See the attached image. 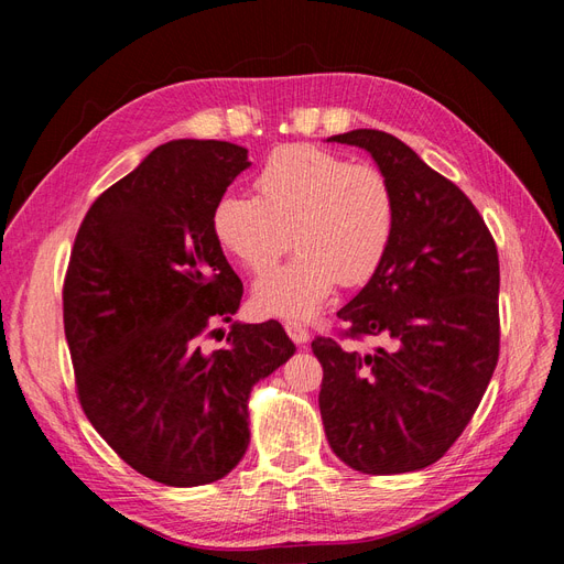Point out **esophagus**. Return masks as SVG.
<instances>
[{
  "mask_svg": "<svg viewBox=\"0 0 564 564\" xmlns=\"http://www.w3.org/2000/svg\"><path fill=\"white\" fill-rule=\"evenodd\" d=\"M284 329H286L289 338H292L296 346H305V344H308V340H311V332L305 329V324H301V322H296V319H286V322H284Z\"/></svg>",
  "mask_w": 564,
  "mask_h": 564,
  "instance_id": "34e87169",
  "label": "esophagus"
}]
</instances>
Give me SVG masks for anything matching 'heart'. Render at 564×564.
I'll return each mask as SVG.
<instances>
[{
	"label": "heart",
	"instance_id": "obj_1",
	"mask_svg": "<svg viewBox=\"0 0 564 564\" xmlns=\"http://www.w3.org/2000/svg\"><path fill=\"white\" fill-rule=\"evenodd\" d=\"M216 240L261 275L292 245L299 253L256 282L268 315H315L336 284H365L386 259L395 226V197L371 164H350L315 145L272 152L256 176V197L228 193L216 202Z\"/></svg>",
	"mask_w": 564,
	"mask_h": 564
}]
</instances>
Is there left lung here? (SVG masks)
Returning a JSON list of instances; mask_svg holds the SVG:
<instances>
[{
    "label": "left lung",
    "instance_id": "left-lung-1",
    "mask_svg": "<svg viewBox=\"0 0 564 564\" xmlns=\"http://www.w3.org/2000/svg\"><path fill=\"white\" fill-rule=\"evenodd\" d=\"M395 197L386 259L336 315L344 338L381 336L373 352L317 336L319 414L329 447L367 475L435 464L464 433L499 362V253L458 187L395 135L355 129Z\"/></svg>",
    "mask_w": 564,
    "mask_h": 564
}]
</instances>
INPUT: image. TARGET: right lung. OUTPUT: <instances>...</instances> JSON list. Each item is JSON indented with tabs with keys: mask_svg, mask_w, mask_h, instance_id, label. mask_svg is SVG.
<instances>
[{
	"mask_svg": "<svg viewBox=\"0 0 564 564\" xmlns=\"http://www.w3.org/2000/svg\"><path fill=\"white\" fill-rule=\"evenodd\" d=\"M249 152L181 139L155 148L84 216L63 284L77 398L133 470L169 487L226 477L249 447V392L294 355L282 324L235 322L242 282L212 216Z\"/></svg>",
	"mask_w": 564,
	"mask_h": 564,
	"instance_id": "obj_1",
	"label": "right lung"
}]
</instances>
